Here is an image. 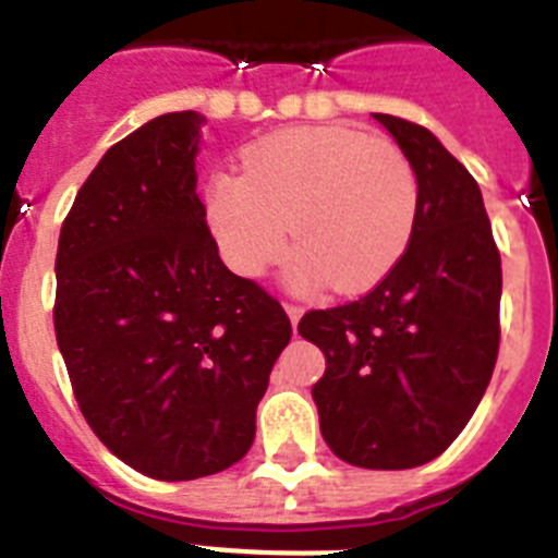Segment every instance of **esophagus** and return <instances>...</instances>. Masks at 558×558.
I'll return each instance as SVG.
<instances>
[{"instance_id":"1","label":"esophagus","mask_w":558,"mask_h":558,"mask_svg":"<svg viewBox=\"0 0 558 558\" xmlns=\"http://www.w3.org/2000/svg\"><path fill=\"white\" fill-rule=\"evenodd\" d=\"M283 308H286V314H289L291 325H298V323H300V316H303V305H298V303H283Z\"/></svg>"}]
</instances>
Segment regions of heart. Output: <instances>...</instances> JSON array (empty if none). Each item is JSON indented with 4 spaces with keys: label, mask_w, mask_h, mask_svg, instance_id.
<instances>
[{
    "label": "heart",
    "mask_w": 558,
    "mask_h": 558,
    "mask_svg": "<svg viewBox=\"0 0 558 558\" xmlns=\"http://www.w3.org/2000/svg\"><path fill=\"white\" fill-rule=\"evenodd\" d=\"M420 214L411 160L391 142L353 128H291L244 153V172L205 185V219L239 275L267 272L298 239L286 280L311 291L375 286L409 250Z\"/></svg>",
    "instance_id": "obj_1"
}]
</instances>
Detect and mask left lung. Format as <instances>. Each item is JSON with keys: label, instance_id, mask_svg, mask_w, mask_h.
I'll return each mask as SVG.
<instances>
[{"label": "left lung", "instance_id": "left-lung-1", "mask_svg": "<svg viewBox=\"0 0 558 558\" xmlns=\"http://www.w3.org/2000/svg\"><path fill=\"white\" fill-rule=\"evenodd\" d=\"M420 183L409 250L369 294L308 311L298 330L325 353L314 384L328 448L364 470H409L450 448L498 361L500 253L473 174L430 130L373 113Z\"/></svg>", "mask_w": 558, "mask_h": 558}]
</instances>
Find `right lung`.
<instances>
[{
    "instance_id": "add662e5",
    "label": "right lung",
    "mask_w": 558,
    "mask_h": 558,
    "mask_svg": "<svg viewBox=\"0 0 558 558\" xmlns=\"http://www.w3.org/2000/svg\"><path fill=\"white\" fill-rule=\"evenodd\" d=\"M205 117L163 113L102 155L60 228L54 333L85 423L158 481L228 470L291 323L219 258L197 194Z\"/></svg>"
}]
</instances>
